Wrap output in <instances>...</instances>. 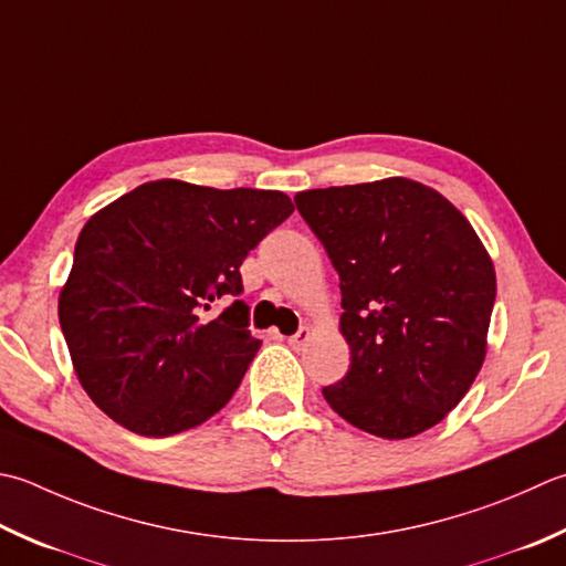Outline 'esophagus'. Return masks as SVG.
Segmentation results:
<instances>
[{
  "mask_svg": "<svg viewBox=\"0 0 566 566\" xmlns=\"http://www.w3.org/2000/svg\"><path fill=\"white\" fill-rule=\"evenodd\" d=\"M308 338H312V328H306V326H302V328H298L296 331V334L294 336H290V338H286V343H290V346L294 348V350H298V348H302V346H306V340Z\"/></svg>",
  "mask_w": 566,
  "mask_h": 566,
  "instance_id": "34e87169",
  "label": "esophagus"
}]
</instances>
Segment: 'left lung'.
Masks as SVG:
<instances>
[{
	"label": "left lung",
	"instance_id": "left-lung-1",
	"mask_svg": "<svg viewBox=\"0 0 566 566\" xmlns=\"http://www.w3.org/2000/svg\"><path fill=\"white\" fill-rule=\"evenodd\" d=\"M340 276L346 378L334 412L382 439L439 424L469 392L489 348L495 270L461 210L405 176L294 196Z\"/></svg>",
	"mask_w": 566,
	"mask_h": 566
}]
</instances>
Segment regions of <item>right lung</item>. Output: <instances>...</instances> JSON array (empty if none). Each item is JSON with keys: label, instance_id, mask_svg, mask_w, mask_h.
<instances>
[{"label": "right lung", "instance_id": "right-lung-1", "mask_svg": "<svg viewBox=\"0 0 566 566\" xmlns=\"http://www.w3.org/2000/svg\"><path fill=\"white\" fill-rule=\"evenodd\" d=\"M292 210L282 191L159 179L87 220L59 321L77 380L113 422L159 439L228 405L262 340L242 302L208 312L242 292V260Z\"/></svg>", "mask_w": 566, "mask_h": 566}]
</instances>
